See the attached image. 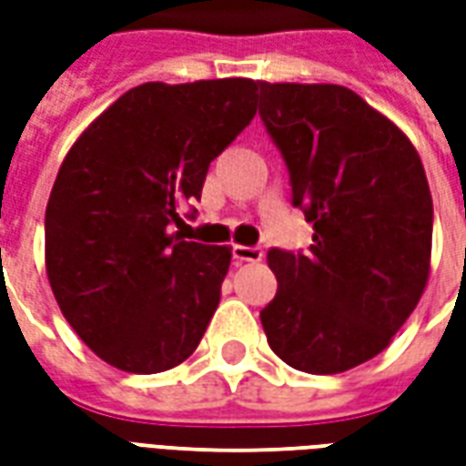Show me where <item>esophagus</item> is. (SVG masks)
<instances>
[{"mask_svg":"<svg viewBox=\"0 0 466 466\" xmlns=\"http://www.w3.org/2000/svg\"><path fill=\"white\" fill-rule=\"evenodd\" d=\"M232 257L237 262H262L264 249L262 247H244V244H234Z\"/></svg>","mask_w":466,"mask_h":466,"instance_id":"obj_1","label":"esophagus"}]
</instances>
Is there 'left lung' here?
<instances>
[{
  "instance_id": "obj_1",
  "label": "left lung",
  "mask_w": 466,
  "mask_h": 466,
  "mask_svg": "<svg viewBox=\"0 0 466 466\" xmlns=\"http://www.w3.org/2000/svg\"><path fill=\"white\" fill-rule=\"evenodd\" d=\"M259 116L282 154L292 204L314 224L307 252L272 247V351L307 374L377 357L430 277L431 194L417 149L339 85L259 82Z\"/></svg>"
}]
</instances>
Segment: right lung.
I'll return each mask as SVG.
<instances>
[{
	"label": "right lung",
	"instance_id": "1",
	"mask_svg": "<svg viewBox=\"0 0 466 466\" xmlns=\"http://www.w3.org/2000/svg\"><path fill=\"white\" fill-rule=\"evenodd\" d=\"M257 85L134 86L62 162L45 217L46 274L66 322L116 370H172L212 322L232 252L184 242L174 224L257 115Z\"/></svg>",
	"mask_w": 466,
	"mask_h": 466
}]
</instances>
